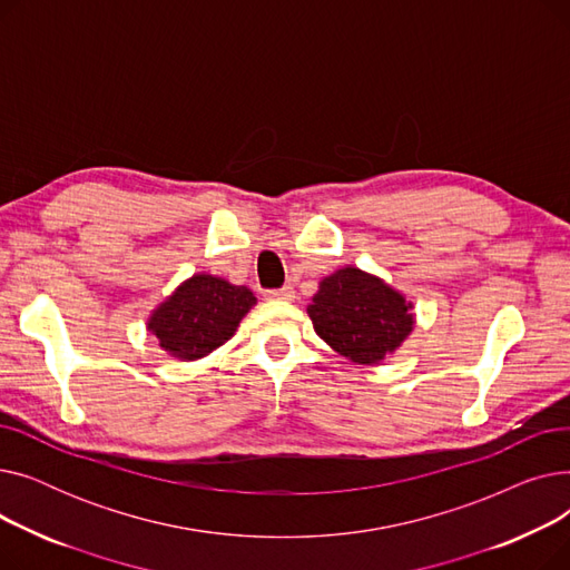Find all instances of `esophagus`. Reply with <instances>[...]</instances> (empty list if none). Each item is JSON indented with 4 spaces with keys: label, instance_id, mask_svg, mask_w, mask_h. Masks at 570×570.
<instances>
[{
    "label": "esophagus",
    "instance_id": "34e87169",
    "mask_svg": "<svg viewBox=\"0 0 570 570\" xmlns=\"http://www.w3.org/2000/svg\"><path fill=\"white\" fill-rule=\"evenodd\" d=\"M265 297H269V301H293V288L282 286L275 291H265Z\"/></svg>",
    "mask_w": 570,
    "mask_h": 570
}]
</instances>
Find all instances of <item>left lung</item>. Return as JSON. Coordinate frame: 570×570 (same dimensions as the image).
Returning <instances> with one entry per match:
<instances>
[{
  "label": "left lung",
  "instance_id": "left-lung-1",
  "mask_svg": "<svg viewBox=\"0 0 570 570\" xmlns=\"http://www.w3.org/2000/svg\"><path fill=\"white\" fill-rule=\"evenodd\" d=\"M413 305L383 279L346 265L318 284L307 314L316 335L357 365H379L413 331Z\"/></svg>",
  "mask_w": 570,
  "mask_h": 570
}]
</instances>
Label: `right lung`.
<instances>
[{
    "label": "right lung",
    "instance_id": "right-lung-1",
    "mask_svg": "<svg viewBox=\"0 0 570 570\" xmlns=\"http://www.w3.org/2000/svg\"><path fill=\"white\" fill-rule=\"evenodd\" d=\"M256 305L247 286L215 275H194L149 314L147 331L177 361H198L228 342Z\"/></svg>",
    "mask_w": 570,
    "mask_h": 570
}]
</instances>
